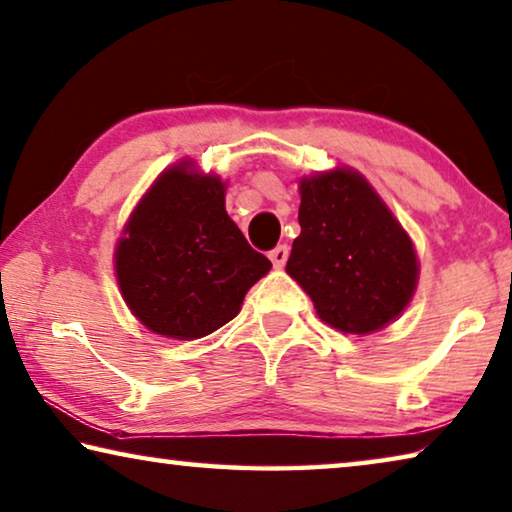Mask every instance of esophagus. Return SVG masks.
<instances>
[{
	"mask_svg": "<svg viewBox=\"0 0 512 512\" xmlns=\"http://www.w3.org/2000/svg\"><path fill=\"white\" fill-rule=\"evenodd\" d=\"M269 257H271V262H273V266H285V262H287V257H289V248L287 246H275L271 253H269Z\"/></svg>",
	"mask_w": 512,
	"mask_h": 512,
	"instance_id": "1",
	"label": "esophagus"
}]
</instances>
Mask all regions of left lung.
I'll list each match as a JSON object with an SVG mask.
<instances>
[{
    "mask_svg": "<svg viewBox=\"0 0 512 512\" xmlns=\"http://www.w3.org/2000/svg\"><path fill=\"white\" fill-rule=\"evenodd\" d=\"M298 223L287 273L321 321L367 335L408 307L419 275L415 248L362 175L337 168L305 177Z\"/></svg>",
    "mask_w": 512,
    "mask_h": 512,
    "instance_id": "8db88e82",
    "label": "left lung"
}]
</instances>
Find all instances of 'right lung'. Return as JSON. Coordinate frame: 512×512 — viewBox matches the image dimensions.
<instances>
[{"label":"right lung","mask_w":512,"mask_h":512,"mask_svg":"<svg viewBox=\"0 0 512 512\" xmlns=\"http://www.w3.org/2000/svg\"><path fill=\"white\" fill-rule=\"evenodd\" d=\"M180 164L152 184L116 248L125 303L143 326L198 339L239 314L271 262L225 212V184Z\"/></svg>","instance_id":"add662e5"}]
</instances>
